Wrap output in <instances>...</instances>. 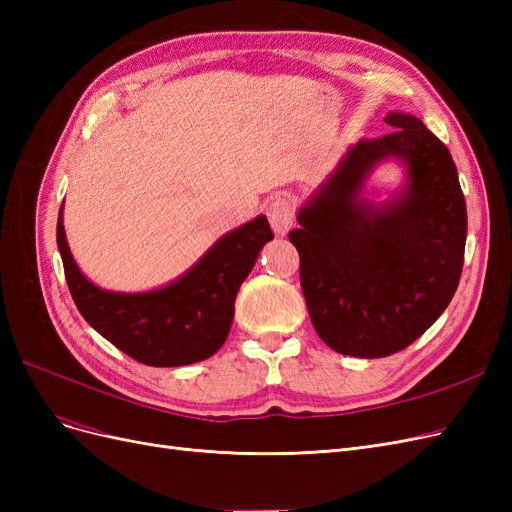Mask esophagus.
<instances>
[{
  "label": "esophagus",
  "mask_w": 512,
  "mask_h": 512,
  "mask_svg": "<svg viewBox=\"0 0 512 512\" xmlns=\"http://www.w3.org/2000/svg\"><path fill=\"white\" fill-rule=\"evenodd\" d=\"M267 218L277 235H286L294 222V207L290 203V198H286V196L271 198L267 205Z\"/></svg>",
  "instance_id": "obj_1"
}]
</instances>
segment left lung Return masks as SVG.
<instances>
[{
	"label": "left lung",
	"mask_w": 512,
	"mask_h": 512,
	"mask_svg": "<svg viewBox=\"0 0 512 512\" xmlns=\"http://www.w3.org/2000/svg\"><path fill=\"white\" fill-rule=\"evenodd\" d=\"M384 121L395 130L352 145L288 235L316 333L361 359L408 348L440 318L459 286L468 235L446 145L414 115ZM389 157L407 164L409 183L391 204L374 206L360 196L362 185Z\"/></svg>",
	"instance_id": "8db88e82"
}]
</instances>
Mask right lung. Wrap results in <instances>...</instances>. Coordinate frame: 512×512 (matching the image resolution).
I'll return each instance as SVG.
<instances>
[{
	"label": "right lung",
	"instance_id": "add662e5",
	"mask_svg": "<svg viewBox=\"0 0 512 512\" xmlns=\"http://www.w3.org/2000/svg\"><path fill=\"white\" fill-rule=\"evenodd\" d=\"M273 239L265 215L228 232L177 282L151 292H111L91 284L76 267L61 209L57 247L66 282L81 316L134 361L179 367L209 359L226 342L239 286Z\"/></svg>",
	"mask_w": 512,
	"mask_h": 512
}]
</instances>
